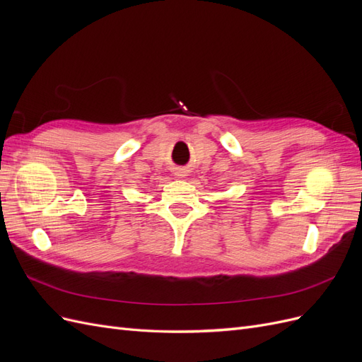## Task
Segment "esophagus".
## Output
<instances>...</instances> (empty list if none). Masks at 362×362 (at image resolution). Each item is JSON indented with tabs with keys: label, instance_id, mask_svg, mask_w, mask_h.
Segmentation results:
<instances>
[{
	"label": "esophagus",
	"instance_id": "obj_1",
	"mask_svg": "<svg viewBox=\"0 0 362 362\" xmlns=\"http://www.w3.org/2000/svg\"><path fill=\"white\" fill-rule=\"evenodd\" d=\"M187 173H189V168H185V166L173 168V175L177 178H185V177H187Z\"/></svg>",
	"mask_w": 362,
	"mask_h": 362
}]
</instances>
